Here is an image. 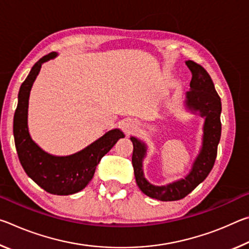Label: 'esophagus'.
<instances>
[{
  "mask_svg": "<svg viewBox=\"0 0 249 249\" xmlns=\"http://www.w3.org/2000/svg\"><path fill=\"white\" fill-rule=\"evenodd\" d=\"M136 122L133 119H126L122 122V129H123L127 135L132 134L134 132V129L136 128Z\"/></svg>",
  "mask_w": 249,
  "mask_h": 249,
  "instance_id": "obj_1",
  "label": "esophagus"
}]
</instances>
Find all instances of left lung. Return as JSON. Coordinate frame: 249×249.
<instances>
[{
  "instance_id": "1",
  "label": "left lung",
  "mask_w": 249,
  "mask_h": 249,
  "mask_svg": "<svg viewBox=\"0 0 249 249\" xmlns=\"http://www.w3.org/2000/svg\"><path fill=\"white\" fill-rule=\"evenodd\" d=\"M190 69L192 79L190 91L187 92L185 105L192 112H199L205 117L203 126V142L200 154L192 165V169L184 179L176 181L167 185L157 187L149 183L144 177L142 160L146 155V145L135 137H130L133 142L132 163L134 175L138 188L142 193L153 199L160 201H177L183 199L209 176L215 162L217 155V145L221 138V99L215 91L212 79L203 67L192 60L185 61Z\"/></svg>"
}]
</instances>
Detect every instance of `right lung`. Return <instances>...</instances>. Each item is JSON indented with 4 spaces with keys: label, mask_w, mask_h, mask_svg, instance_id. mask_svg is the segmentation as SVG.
<instances>
[{
    "label": "right lung",
    "mask_w": 249,
    "mask_h": 249,
    "mask_svg": "<svg viewBox=\"0 0 249 249\" xmlns=\"http://www.w3.org/2000/svg\"><path fill=\"white\" fill-rule=\"evenodd\" d=\"M56 56V53H50L40 58L20 86L18 103L14 114L13 133L20 165L29 178L48 193L69 196L87 187L93 178L100 160L120 138L124 137V134L117 128L112 129L84 149L61 157L46 153L32 140L27 126L29 93L41 65Z\"/></svg>",
    "instance_id": "obj_1"
}]
</instances>
